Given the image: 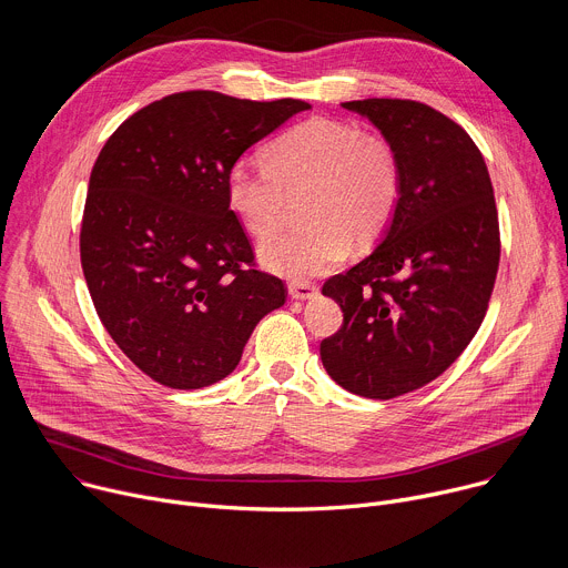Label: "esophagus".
I'll return each mask as SVG.
<instances>
[{"instance_id": "34e87169", "label": "esophagus", "mask_w": 568, "mask_h": 568, "mask_svg": "<svg viewBox=\"0 0 568 568\" xmlns=\"http://www.w3.org/2000/svg\"><path fill=\"white\" fill-rule=\"evenodd\" d=\"M287 290H290V296L296 301H307L318 292V287L312 283H290Z\"/></svg>"}]
</instances>
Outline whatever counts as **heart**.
<instances>
[{
	"label": "heart",
	"instance_id": "b5f03b06",
	"mask_svg": "<svg viewBox=\"0 0 568 568\" xmlns=\"http://www.w3.org/2000/svg\"><path fill=\"white\" fill-rule=\"evenodd\" d=\"M301 200V226L270 240L261 261L292 281L331 272L351 247L375 242L393 222L402 197V166L379 132H357L335 119H307L263 150V166L235 164L226 175V204L258 240L285 222Z\"/></svg>",
	"mask_w": 568,
	"mask_h": 568
}]
</instances>
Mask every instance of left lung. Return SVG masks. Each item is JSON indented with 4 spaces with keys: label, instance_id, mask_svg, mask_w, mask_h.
I'll list each match as a JSON object with an SVG mask.
<instances>
[{
    "label": "left lung",
    "instance_id": "8db88e82",
    "mask_svg": "<svg viewBox=\"0 0 568 568\" xmlns=\"http://www.w3.org/2000/svg\"><path fill=\"white\" fill-rule=\"evenodd\" d=\"M342 105L393 143L402 197L379 247L323 283L344 323L321 342V362L346 390L390 399L445 373L476 335L499 270V215L488 166L458 123L407 99Z\"/></svg>",
    "mask_w": 568,
    "mask_h": 568
}]
</instances>
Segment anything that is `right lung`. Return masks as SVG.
<instances>
[{
	"instance_id": "right-lung-1",
	"label": "right lung",
	"mask_w": 568,
	"mask_h": 568,
	"mask_svg": "<svg viewBox=\"0 0 568 568\" xmlns=\"http://www.w3.org/2000/svg\"><path fill=\"white\" fill-rule=\"evenodd\" d=\"M305 101H247L193 90L125 119L90 178L80 263L105 331L169 388H202L240 362L258 321L287 287L256 270L226 204L240 154Z\"/></svg>"
}]
</instances>
